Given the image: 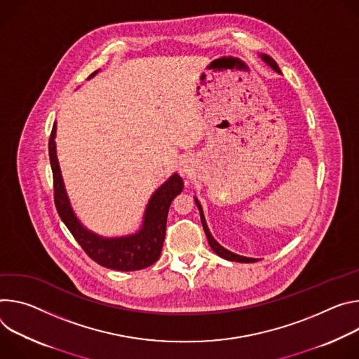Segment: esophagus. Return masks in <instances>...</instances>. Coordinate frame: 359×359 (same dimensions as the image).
Segmentation results:
<instances>
[{
  "instance_id": "obj_1",
  "label": "esophagus",
  "mask_w": 359,
  "mask_h": 359,
  "mask_svg": "<svg viewBox=\"0 0 359 359\" xmlns=\"http://www.w3.org/2000/svg\"><path fill=\"white\" fill-rule=\"evenodd\" d=\"M187 171H188V163L182 161V164H181V172H187Z\"/></svg>"
}]
</instances>
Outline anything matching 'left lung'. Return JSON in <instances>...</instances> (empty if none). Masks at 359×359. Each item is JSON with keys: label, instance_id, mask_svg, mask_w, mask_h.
Wrapping results in <instances>:
<instances>
[{"label": "left lung", "instance_id": "left-lung-1", "mask_svg": "<svg viewBox=\"0 0 359 359\" xmlns=\"http://www.w3.org/2000/svg\"><path fill=\"white\" fill-rule=\"evenodd\" d=\"M262 60L271 67V68H273L276 72H281V69H280V67L276 65V62L269 57V55H262ZM195 203H196V205H198V210H200V214H201V222H203V226H204V231H205V235H207V238H208V244L211 245V248H212V251L215 252V254H218L219 257H222L224 259H228V261H236V262H257L258 259H255V258H247V257H241V255H236V254H233V252H231V251H228V250H225V248H222L214 238H212V235H211V232H210V229H208V226H207V222H205V218H204V212H203V208H201V205H200V203H198L196 200H195Z\"/></svg>", "mask_w": 359, "mask_h": 359}]
</instances>
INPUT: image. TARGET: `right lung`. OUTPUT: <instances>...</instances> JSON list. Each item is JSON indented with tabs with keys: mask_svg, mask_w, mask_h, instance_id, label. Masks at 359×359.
<instances>
[{
	"mask_svg": "<svg viewBox=\"0 0 359 359\" xmlns=\"http://www.w3.org/2000/svg\"><path fill=\"white\" fill-rule=\"evenodd\" d=\"M93 72L90 75L94 76ZM55 124L48 141L50 163L54 180V203L60 218L67 225L75 241L81 245L84 252L97 264L116 271H137L152 265L161 255L168 210L174 198L181 194L184 188L182 178L174 174L163 187L155 191L148 203L142 228L138 233L124 238H100L95 233L87 231L75 218L69 201L67 198L64 182L61 178V171L55 151Z\"/></svg>",
	"mask_w": 359,
	"mask_h": 359,
	"instance_id": "obj_1",
	"label": "right lung"
}]
</instances>
